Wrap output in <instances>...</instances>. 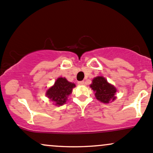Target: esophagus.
<instances>
[{"mask_svg":"<svg viewBox=\"0 0 153 153\" xmlns=\"http://www.w3.org/2000/svg\"><path fill=\"white\" fill-rule=\"evenodd\" d=\"M78 84L79 85H83L84 84H85V82L84 81H80V82H78Z\"/></svg>","mask_w":153,"mask_h":153,"instance_id":"esophagus-1","label":"esophagus"}]
</instances>
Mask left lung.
Segmentation results:
<instances>
[{"mask_svg": "<svg viewBox=\"0 0 153 153\" xmlns=\"http://www.w3.org/2000/svg\"><path fill=\"white\" fill-rule=\"evenodd\" d=\"M90 88L95 92L96 98L102 103H109L115 99L117 90L113 85L108 83L107 80L103 76H97L93 79Z\"/></svg>", "mask_w": 153, "mask_h": 153, "instance_id": "1", "label": "left lung"}]
</instances>
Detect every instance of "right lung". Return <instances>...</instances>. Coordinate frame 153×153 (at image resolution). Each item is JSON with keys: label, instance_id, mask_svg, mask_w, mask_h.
Wrapping results in <instances>:
<instances>
[{"label": "right lung", "instance_id": "add662e5", "mask_svg": "<svg viewBox=\"0 0 153 153\" xmlns=\"http://www.w3.org/2000/svg\"><path fill=\"white\" fill-rule=\"evenodd\" d=\"M75 84L69 82L65 78L60 77L56 80L54 86L47 91V96L55 103V105L61 106L66 102L68 96L72 93Z\"/></svg>", "mask_w": 153, "mask_h": 153}]
</instances>
